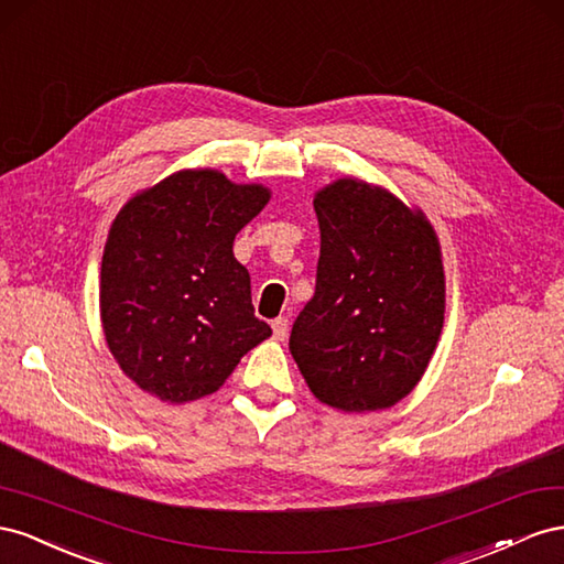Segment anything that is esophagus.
I'll use <instances>...</instances> for the list:
<instances>
[{"label":"esophagus","mask_w":564,"mask_h":564,"mask_svg":"<svg viewBox=\"0 0 564 564\" xmlns=\"http://www.w3.org/2000/svg\"><path fill=\"white\" fill-rule=\"evenodd\" d=\"M271 330H273V337H276V340H285L288 337V318L285 316H279V318H273L271 321Z\"/></svg>","instance_id":"1"}]
</instances>
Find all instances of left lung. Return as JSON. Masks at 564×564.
Listing matches in <instances>:
<instances>
[{
    "instance_id": "left-lung-1",
    "label": "left lung",
    "mask_w": 564,
    "mask_h": 564,
    "mask_svg": "<svg viewBox=\"0 0 564 564\" xmlns=\"http://www.w3.org/2000/svg\"><path fill=\"white\" fill-rule=\"evenodd\" d=\"M316 291L291 354L314 397L347 413L390 409L423 378L444 326L437 234L421 210L361 180L314 198Z\"/></svg>"
}]
</instances>
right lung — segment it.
Wrapping results in <instances>:
<instances>
[{
	"mask_svg": "<svg viewBox=\"0 0 564 564\" xmlns=\"http://www.w3.org/2000/svg\"><path fill=\"white\" fill-rule=\"evenodd\" d=\"M269 196L217 170H182L118 213L101 260V324L110 354L143 392L170 404L213 394L271 335L234 257L236 234Z\"/></svg>",
	"mask_w": 564,
	"mask_h": 564,
	"instance_id": "add662e5",
	"label": "right lung"
}]
</instances>
